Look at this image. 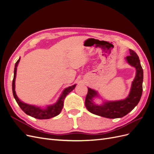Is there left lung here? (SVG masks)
Wrapping results in <instances>:
<instances>
[{
	"instance_id": "left-lung-1",
	"label": "left lung",
	"mask_w": 154,
	"mask_h": 154,
	"mask_svg": "<svg viewBox=\"0 0 154 154\" xmlns=\"http://www.w3.org/2000/svg\"><path fill=\"white\" fill-rule=\"evenodd\" d=\"M129 51L130 56L126 57V60L136 70V74L132 82L129 95L124 100L106 101L102 105L98 106L93 102V98L98 95L97 91L88 88V91L85 100V106L90 112L107 118H122L127 115L137 105L143 92V70L137 54L131 49Z\"/></svg>"
}]
</instances>
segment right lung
Wrapping results in <instances>:
<instances>
[{"instance_id":"obj_1","label":"right lung","mask_w":154,"mask_h":154,"mask_svg":"<svg viewBox=\"0 0 154 154\" xmlns=\"http://www.w3.org/2000/svg\"><path fill=\"white\" fill-rule=\"evenodd\" d=\"M19 58L18 60L17 61L15 66H14V77L12 83V90H13V94L14 98H15V100L18 104V106L22 109V110L27 114V115L31 116L33 118H35L37 119H40V120H43V119H49L53 117H55L59 115V113L61 112L62 109L63 107V103H64V100L66 95L69 93H70L74 88H75L76 84L72 86H69L68 88H66L64 89L63 91L62 92V94L61 95L60 97L59 98L58 100L53 105L48 106L46 107L42 108L40 107H37L35 106L29 105V104L23 102H22L20 99L18 98L16 92H15V78L17 75V69L18 64L20 61Z\"/></svg>"}]
</instances>
